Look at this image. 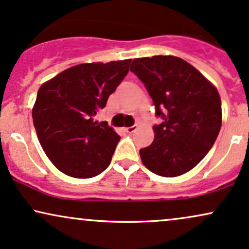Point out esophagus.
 Returning a JSON list of instances; mask_svg holds the SVG:
<instances>
[{"mask_svg": "<svg viewBox=\"0 0 249 249\" xmlns=\"http://www.w3.org/2000/svg\"><path fill=\"white\" fill-rule=\"evenodd\" d=\"M125 130H126V132H127V133H133L134 131L137 130V125H133V126L126 127V128H125Z\"/></svg>", "mask_w": 249, "mask_h": 249, "instance_id": "34e87169", "label": "esophagus"}]
</instances>
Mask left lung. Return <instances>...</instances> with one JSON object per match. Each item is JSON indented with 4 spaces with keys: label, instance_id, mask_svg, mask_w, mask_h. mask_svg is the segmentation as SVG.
<instances>
[{
    "label": "left lung",
    "instance_id": "8db88e82",
    "mask_svg": "<svg viewBox=\"0 0 249 249\" xmlns=\"http://www.w3.org/2000/svg\"><path fill=\"white\" fill-rule=\"evenodd\" d=\"M130 70L144 83L156 116L154 141L139 151L142 164L161 177H178L208 153L221 127V99L212 83L174 56L136 58Z\"/></svg>",
    "mask_w": 249,
    "mask_h": 249
}]
</instances>
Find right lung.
<instances>
[{
  "mask_svg": "<svg viewBox=\"0 0 249 249\" xmlns=\"http://www.w3.org/2000/svg\"><path fill=\"white\" fill-rule=\"evenodd\" d=\"M131 59L85 63L62 71L39 88L33 121L41 146L61 172L98 176L110 165L121 137L93 117L127 75Z\"/></svg>",
  "mask_w": 249,
  "mask_h": 249,
  "instance_id": "right-lung-1",
  "label": "right lung"
}]
</instances>
